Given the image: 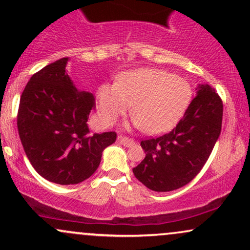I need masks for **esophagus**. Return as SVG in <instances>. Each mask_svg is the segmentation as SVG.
<instances>
[{
	"label": "esophagus",
	"mask_w": 250,
	"mask_h": 250,
	"mask_svg": "<svg viewBox=\"0 0 250 250\" xmlns=\"http://www.w3.org/2000/svg\"><path fill=\"white\" fill-rule=\"evenodd\" d=\"M117 141H119L120 143H122V145L125 146V147H133V146L135 145L133 139H129V137L123 136V135H119V136H117Z\"/></svg>",
	"instance_id": "obj_1"
}]
</instances>
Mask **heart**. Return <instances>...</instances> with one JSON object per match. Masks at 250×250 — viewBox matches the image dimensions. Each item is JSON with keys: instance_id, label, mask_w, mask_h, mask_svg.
Listing matches in <instances>:
<instances>
[{"instance_id": "b5f03b06", "label": "heart", "mask_w": 250, "mask_h": 250, "mask_svg": "<svg viewBox=\"0 0 250 250\" xmlns=\"http://www.w3.org/2000/svg\"><path fill=\"white\" fill-rule=\"evenodd\" d=\"M191 97L193 89L186 80L162 69H136L120 76L115 84L100 85L97 109L101 121L110 125L131 105L136 125L157 135L179 123Z\"/></svg>"}]
</instances>
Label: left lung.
<instances>
[{
	"instance_id": "1",
	"label": "left lung",
	"mask_w": 250,
	"mask_h": 250,
	"mask_svg": "<svg viewBox=\"0 0 250 250\" xmlns=\"http://www.w3.org/2000/svg\"><path fill=\"white\" fill-rule=\"evenodd\" d=\"M197 89V95L173 130L141 141L146 157L133 168V173L151 190L171 191L190 182L206 165L219 139L222 100L208 84Z\"/></svg>"
}]
</instances>
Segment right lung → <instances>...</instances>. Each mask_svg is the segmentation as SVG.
Segmentation results:
<instances>
[{
    "label": "right lung",
    "instance_id": "obj_1",
    "mask_svg": "<svg viewBox=\"0 0 250 250\" xmlns=\"http://www.w3.org/2000/svg\"><path fill=\"white\" fill-rule=\"evenodd\" d=\"M68 57L30 77L21 95L17 129L34 169L50 182L76 185L95 173L115 131L90 134L93 94L79 91L65 74Z\"/></svg>",
    "mask_w": 250,
    "mask_h": 250
}]
</instances>
